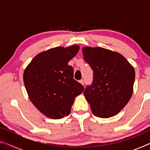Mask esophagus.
Masks as SVG:
<instances>
[{
  "mask_svg": "<svg viewBox=\"0 0 150 150\" xmlns=\"http://www.w3.org/2000/svg\"><path fill=\"white\" fill-rule=\"evenodd\" d=\"M79 83H81V85H84V80H83V79H81V80L79 81Z\"/></svg>",
  "mask_w": 150,
  "mask_h": 150,
  "instance_id": "1",
  "label": "esophagus"
}]
</instances>
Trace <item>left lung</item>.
I'll return each instance as SVG.
<instances>
[{
    "instance_id": "obj_1",
    "label": "left lung",
    "mask_w": 150,
    "mask_h": 150,
    "mask_svg": "<svg viewBox=\"0 0 150 150\" xmlns=\"http://www.w3.org/2000/svg\"><path fill=\"white\" fill-rule=\"evenodd\" d=\"M83 59L93 71L84 95L94 115L110 118L120 112L133 93L135 71L122 55L100 47H83Z\"/></svg>"
}]
</instances>
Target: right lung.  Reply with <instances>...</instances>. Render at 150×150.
I'll return each mask as SVG.
<instances>
[{
  "label": "right lung",
  "instance_id": "obj_1",
  "mask_svg": "<svg viewBox=\"0 0 150 150\" xmlns=\"http://www.w3.org/2000/svg\"><path fill=\"white\" fill-rule=\"evenodd\" d=\"M79 50L77 45L51 48L35 55L24 70L23 80L29 98L48 118L69 115L75 97L84 90L73 79V68L68 65Z\"/></svg>",
  "mask_w": 150,
  "mask_h": 150
}]
</instances>
